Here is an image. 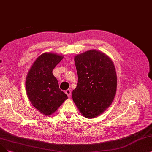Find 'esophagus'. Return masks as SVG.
<instances>
[{"label":"esophagus","mask_w":152,"mask_h":152,"mask_svg":"<svg viewBox=\"0 0 152 152\" xmlns=\"http://www.w3.org/2000/svg\"><path fill=\"white\" fill-rule=\"evenodd\" d=\"M65 93H66V95L68 96V97H70V96H71V94H72L71 90H70V89L66 90V91H65Z\"/></svg>","instance_id":"1"}]
</instances>
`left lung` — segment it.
I'll return each instance as SVG.
<instances>
[{"label": "left lung", "mask_w": 152, "mask_h": 152, "mask_svg": "<svg viewBox=\"0 0 152 152\" xmlns=\"http://www.w3.org/2000/svg\"><path fill=\"white\" fill-rule=\"evenodd\" d=\"M78 75L72 98L81 114L92 119L105 111L116 92L117 76L113 61L105 53L92 50L75 56Z\"/></svg>", "instance_id": "obj_1"}]
</instances>
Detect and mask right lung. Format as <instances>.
Masks as SVG:
<instances>
[{"label": "right lung", "mask_w": 152, "mask_h": 152, "mask_svg": "<svg viewBox=\"0 0 152 152\" xmlns=\"http://www.w3.org/2000/svg\"><path fill=\"white\" fill-rule=\"evenodd\" d=\"M64 56L51 53L41 55L33 63L26 80L27 96L33 106L46 116L53 114L68 97L59 88L53 69Z\"/></svg>", "instance_id": "1"}]
</instances>
